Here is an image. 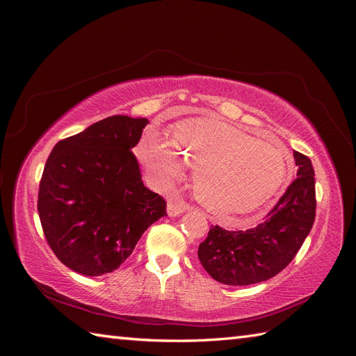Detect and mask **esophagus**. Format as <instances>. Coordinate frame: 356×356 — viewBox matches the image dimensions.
<instances>
[{
  "instance_id": "34e87169",
  "label": "esophagus",
  "mask_w": 356,
  "mask_h": 356,
  "mask_svg": "<svg viewBox=\"0 0 356 356\" xmlns=\"http://www.w3.org/2000/svg\"><path fill=\"white\" fill-rule=\"evenodd\" d=\"M187 209H188V204L182 199L172 197L168 202V213L170 215V217H177V215L182 213V212L187 211Z\"/></svg>"
}]
</instances>
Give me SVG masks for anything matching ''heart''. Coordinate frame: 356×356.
Instances as JSON below:
<instances>
[{
  "label": "heart",
  "instance_id": "b5f03b06",
  "mask_svg": "<svg viewBox=\"0 0 356 356\" xmlns=\"http://www.w3.org/2000/svg\"><path fill=\"white\" fill-rule=\"evenodd\" d=\"M138 157L160 184L169 186L196 169L195 193L217 215H238L260 208L288 181L293 159L279 143L213 118H191L175 126L172 141L148 131Z\"/></svg>",
  "mask_w": 356,
  "mask_h": 356
}]
</instances>
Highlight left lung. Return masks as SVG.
<instances>
[{
  "instance_id": "1",
  "label": "left lung",
  "mask_w": 356,
  "mask_h": 356,
  "mask_svg": "<svg viewBox=\"0 0 356 356\" xmlns=\"http://www.w3.org/2000/svg\"><path fill=\"white\" fill-rule=\"evenodd\" d=\"M297 178L266 220L254 229L225 230L211 225L197 257L215 281L251 285L267 281L293 261L314 225L316 213L315 170L307 156L294 152Z\"/></svg>"
}]
</instances>
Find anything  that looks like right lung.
I'll list each match as a JSON object with an SVG mask.
<instances>
[{
    "instance_id": "obj_1",
    "label": "right lung",
    "mask_w": 356,
    "mask_h": 356,
    "mask_svg": "<svg viewBox=\"0 0 356 356\" xmlns=\"http://www.w3.org/2000/svg\"><path fill=\"white\" fill-rule=\"evenodd\" d=\"M147 124V118L106 117L53 147L37 207L49 246L71 270L114 272L149 225L168 215L132 153Z\"/></svg>"
}]
</instances>
